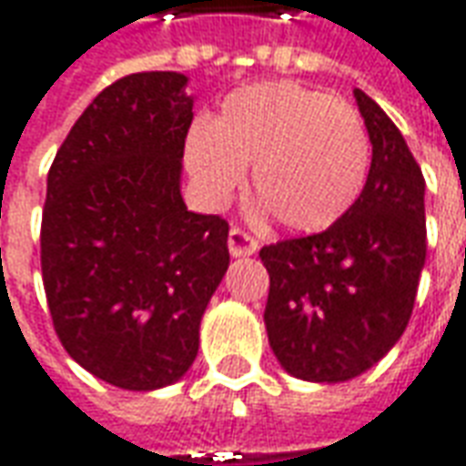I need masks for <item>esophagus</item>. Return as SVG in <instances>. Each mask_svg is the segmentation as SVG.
Returning <instances> with one entry per match:
<instances>
[{
	"instance_id": "34e87169",
	"label": "esophagus",
	"mask_w": 466,
	"mask_h": 466,
	"mask_svg": "<svg viewBox=\"0 0 466 466\" xmlns=\"http://www.w3.org/2000/svg\"><path fill=\"white\" fill-rule=\"evenodd\" d=\"M228 251L230 256H253V253L258 251V240L253 238L251 233H246V230H240V228H230V233H228Z\"/></svg>"
}]
</instances>
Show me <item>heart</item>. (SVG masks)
<instances>
[{"instance_id":"obj_1","label":"heart","mask_w":466,"mask_h":466,"mask_svg":"<svg viewBox=\"0 0 466 466\" xmlns=\"http://www.w3.org/2000/svg\"><path fill=\"white\" fill-rule=\"evenodd\" d=\"M185 165L205 200L223 205L253 169L256 200L289 230L317 233L355 205L370 167L360 114L291 80L230 93L213 124H195Z\"/></svg>"}]
</instances>
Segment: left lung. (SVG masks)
<instances>
[{
	"label": "left lung",
	"mask_w": 466,
	"mask_h": 466,
	"mask_svg": "<svg viewBox=\"0 0 466 466\" xmlns=\"http://www.w3.org/2000/svg\"><path fill=\"white\" fill-rule=\"evenodd\" d=\"M355 101L373 144L360 198L322 233L261 248L266 335L289 375L342 383L370 370L403 335L426 264L421 167L370 96Z\"/></svg>",
	"instance_id": "left-lung-1"
}]
</instances>
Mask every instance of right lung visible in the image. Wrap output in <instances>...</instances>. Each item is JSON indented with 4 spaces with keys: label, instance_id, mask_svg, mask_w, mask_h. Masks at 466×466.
<instances>
[{
    "label": "right lung",
    "instance_id": "add662e5",
    "mask_svg": "<svg viewBox=\"0 0 466 466\" xmlns=\"http://www.w3.org/2000/svg\"><path fill=\"white\" fill-rule=\"evenodd\" d=\"M187 76L134 73L80 114L47 172L43 284L67 355L111 386L177 383L230 264L228 223L187 210Z\"/></svg>",
    "mask_w": 466,
    "mask_h": 466
}]
</instances>
